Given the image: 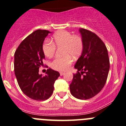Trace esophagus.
Wrapping results in <instances>:
<instances>
[{"label": "esophagus", "instance_id": "obj_1", "mask_svg": "<svg viewBox=\"0 0 126 126\" xmlns=\"http://www.w3.org/2000/svg\"><path fill=\"white\" fill-rule=\"evenodd\" d=\"M60 75H61V76H62V75H64V74H65V73H64V72H60Z\"/></svg>", "mask_w": 126, "mask_h": 126}]
</instances>
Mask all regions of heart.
Returning a JSON list of instances; mask_svg holds the SVG:
<instances>
[{
  "instance_id": "heart-1",
  "label": "heart",
  "mask_w": 126,
  "mask_h": 126,
  "mask_svg": "<svg viewBox=\"0 0 126 126\" xmlns=\"http://www.w3.org/2000/svg\"><path fill=\"white\" fill-rule=\"evenodd\" d=\"M56 46L63 47V54L65 56L56 58L51 63V66L56 70L64 71L68 69L73 60L71 56L76 58L81 54L84 48L82 37L77 35H73L67 31H60L53 35L52 42L46 40L42 45L44 55L51 58L56 51Z\"/></svg>"
}]
</instances>
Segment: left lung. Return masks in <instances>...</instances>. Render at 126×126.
Here are the masks:
<instances>
[{
	"label": "left lung",
	"instance_id": "obj_1",
	"mask_svg": "<svg viewBox=\"0 0 126 126\" xmlns=\"http://www.w3.org/2000/svg\"><path fill=\"white\" fill-rule=\"evenodd\" d=\"M79 32L84 48L74 66L78 72L74 75L70 89L75 98L87 99L99 93L105 86L110 62L106 46L98 36L84 28H80Z\"/></svg>",
	"mask_w": 126,
	"mask_h": 126
}]
</instances>
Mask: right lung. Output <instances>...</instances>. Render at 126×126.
<instances>
[{
    "label": "right lung",
    "mask_w": 126,
    "mask_h": 126,
    "mask_svg": "<svg viewBox=\"0 0 126 126\" xmlns=\"http://www.w3.org/2000/svg\"><path fill=\"white\" fill-rule=\"evenodd\" d=\"M50 33L46 30H35L23 40L15 53V74L18 85L26 96L37 101L49 98L60 76L58 72L51 68L47 70L45 76L39 74L45 58L42 45Z\"/></svg>",
    "instance_id": "obj_1"
}]
</instances>
